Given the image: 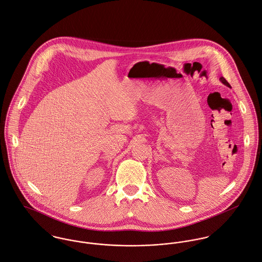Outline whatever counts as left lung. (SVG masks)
Listing matches in <instances>:
<instances>
[{"instance_id":"1","label":"left lung","mask_w":262,"mask_h":262,"mask_svg":"<svg viewBox=\"0 0 262 262\" xmlns=\"http://www.w3.org/2000/svg\"><path fill=\"white\" fill-rule=\"evenodd\" d=\"M219 80H220V81H221V82H222V83H223L225 86H227V87H230L229 83H228V82H227V81L224 79V77H220V78H219Z\"/></svg>"}]
</instances>
